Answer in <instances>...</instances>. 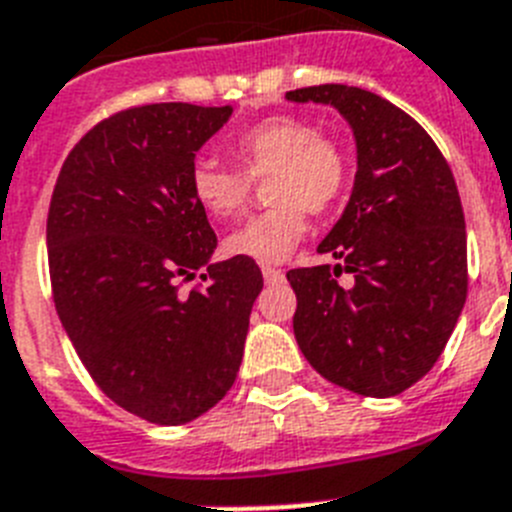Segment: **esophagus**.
Wrapping results in <instances>:
<instances>
[{"instance_id":"1","label":"esophagus","mask_w":512,"mask_h":512,"mask_svg":"<svg viewBox=\"0 0 512 512\" xmlns=\"http://www.w3.org/2000/svg\"><path fill=\"white\" fill-rule=\"evenodd\" d=\"M262 278H265V283L283 281V270H278V268H270V265H265V268H262Z\"/></svg>"}]
</instances>
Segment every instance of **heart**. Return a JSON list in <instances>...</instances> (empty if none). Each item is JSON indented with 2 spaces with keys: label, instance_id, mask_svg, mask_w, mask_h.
Wrapping results in <instances>:
<instances>
[{
  "label": "heart",
  "instance_id": "obj_1",
  "mask_svg": "<svg viewBox=\"0 0 512 512\" xmlns=\"http://www.w3.org/2000/svg\"><path fill=\"white\" fill-rule=\"evenodd\" d=\"M242 170L201 157L190 167V193L211 219H234L250 198V180H268L273 206L257 213L224 239L231 257L275 265L283 262L306 234V211L327 213L340 203L350 180L348 154L337 141L319 136L309 121L275 115L229 141Z\"/></svg>",
  "mask_w": 512,
  "mask_h": 512
}]
</instances>
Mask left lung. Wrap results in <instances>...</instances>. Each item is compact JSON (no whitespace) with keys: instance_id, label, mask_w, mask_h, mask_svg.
Returning <instances> with one entry per match:
<instances>
[{"instance_id":"obj_1","label":"left lung","mask_w":512,"mask_h":512,"mask_svg":"<svg viewBox=\"0 0 512 512\" xmlns=\"http://www.w3.org/2000/svg\"><path fill=\"white\" fill-rule=\"evenodd\" d=\"M332 105L358 149L353 193L317 252L332 265L288 270L293 335L311 368L363 397L410 389L441 358L466 301V224L456 180L425 128L348 84L286 92ZM354 275L342 289L336 278Z\"/></svg>"}]
</instances>
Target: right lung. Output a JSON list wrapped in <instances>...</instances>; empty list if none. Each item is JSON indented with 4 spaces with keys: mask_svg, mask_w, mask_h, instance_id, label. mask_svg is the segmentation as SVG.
I'll list each match as a JSON object with an SVG mask.
<instances>
[{
    "mask_svg": "<svg viewBox=\"0 0 512 512\" xmlns=\"http://www.w3.org/2000/svg\"><path fill=\"white\" fill-rule=\"evenodd\" d=\"M231 105L157 102L110 115L69 151L48 208L53 304L79 361L118 407L185 425L239 373L255 260L211 262L208 216L190 193L195 151ZM206 269L203 289L179 281Z\"/></svg>",
    "mask_w": 512,
    "mask_h": 512,
    "instance_id": "right-lung-1",
    "label": "right lung"
}]
</instances>
